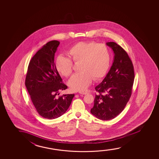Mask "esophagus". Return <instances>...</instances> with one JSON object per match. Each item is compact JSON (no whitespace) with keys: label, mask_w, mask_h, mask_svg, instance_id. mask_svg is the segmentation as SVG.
<instances>
[{"label":"esophagus","mask_w":159,"mask_h":159,"mask_svg":"<svg viewBox=\"0 0 159 159\" xmlns=\"http://www.w3.org/2000/svg\"><path fill=\"white\" fill-rule=\"evenodd\" d=\"M79 93L81 94H86L87 93V92H80Z\"/></svg>","instance_id":"1"}]
</instances>
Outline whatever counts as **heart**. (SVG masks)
I'll use <instances>...</instances> for the list:
<instances>
[{"label": "heart", "instance_id": "b5f03b06", "mask_svg": "<svg viewBox=\"0 0 159 159\" xmlns=\"http://www.w3.org/2000/svg\"><path fill=\"white\" fill-rule=\"evenodd\" d=\"M68 52L70 59L60 55L56 59L55 67L62 76L68 77L73 72L71 61L75 63L80 62L79 68L80 72L74 74L68 83L72 91H85L91 84L93 78L94 80H99L109 71L111 55L104 44L94 41L79 42L72 46Z\"/></svg>", "mask_w": 159, "mask_h": 159}]
</instances>
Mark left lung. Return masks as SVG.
<instances>
[{"label": "left lung", "instance_id": "left-lung-1", "mask_svg": "<svg viewBox=\"0 0 159 159\" xmlns=\"http://www.w3.org/2000/svg\"><path fill=\"white\" fill-rule=\"evenodd\" d=\"M115 54L107 76L95 87L97 91L91 112L102 120H112L122 112L130 99L135 78L134 66L127 52L117 44L107 43Z\"/></svg>", "mask_w": 159, "mask_h": 159}]
</instances>
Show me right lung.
<instances>
[{"instance_id": "obj_1", "label": "right lung", "mask_w": 159, "mask_h": 159, "mask_svg": "<svg viewBox=\"0 0 159 159\" xmlns=\"http://www.w3.org/2000/svg\"><path fill=\"white\" fill-rule=\"evenodd\" d=\"M59 44L58 41H51L37 51L29 62L25 81L37 112L49 120L65 113L74 96H58L59 91L67 89L55 67V53Z\"/></svg>"}]
</instances>
